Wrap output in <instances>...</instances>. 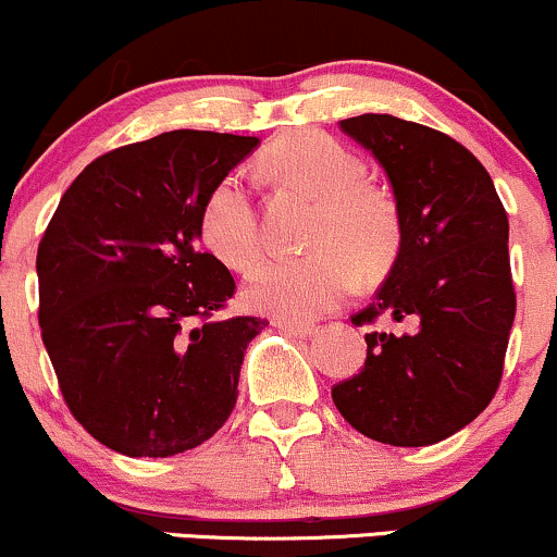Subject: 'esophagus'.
I'll use <instances>...</instances> for the list:
<instances>
[{"label":"esophagus","mask_w":557,"mask_h":557,"mask_svg":"<svg viewBox=\"0 0 557 557\" xmlns=\"http://www.w3.org/2000/svg\"><path fill=\"white\" fill-rule=\"evenodd\" d=\"M272 324L277 330L287 332V335H293V337H311V335H314V324H309V322H293V319H272Z\"/></svg>","instance_id":"1"}]
</instances>
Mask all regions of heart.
Instances as JSON below:
<instances>
[{"label":"heart","mask_w":557,"mask_h":557,"mask_svg":"<svg viewBox=\"0 0 557 557\" xmlns=\"http://www.w3.org/2000/svg\"><path fill=\"white\" fill-rule=\"evenodd\" d=\"M261 168L290 188L319 198L309 230L314 251L270 259L248 277L253 309L280 319H311L354 290L359 270L369 277L393 264L403 243V216L387 188L367 181V164L341 140L317 131L277 138L261 154ZM203 246L233 270L246 272L261 257V225L251 194L230 172L203 198L198 214Z\"/></svg>","instance_id":"1"}]
</instances>
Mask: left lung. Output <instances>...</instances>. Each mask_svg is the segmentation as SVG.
Listing matches in <instances>:
<instances>
[{"mask_svg":"<svg viewBox=\"0 0 557 557\" xmlns=\"http://www.w3.org/2000/svg\"><path fill=\"white\" fill-rule=\"evenodd\" d=\"M341 127L376 157L403 216L398 259L356 327L380 317L411 330H372L361 372L332 400L354 430L385 445L424 447L474 421L500 387L516 317L508 214L490 172L466 146L393 114Z\"/></svg>","mask_w":557,"mask_h":557,"instance_id":"obj_1","label":"left lung"}]
</instances>
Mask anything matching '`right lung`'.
I'll return each instance as SVG.
<instances>
[{
	"instance_id": "obj_1",
	"label": "right lung",
	"mask_w": 557,
	"mask_h": 557,
	"mask_svg": "<svg viewBox=\"0 0 557 557\" xmlns=\"http://www.w3.org/2000/svg\"><path fill=\"white\" fill-rule=\"evenodd\" d=\"M259 140L172 131L94 159L38 243V324L70 413L101 445L168 458L238 398L259 317H220L233 274L198 251L203 198Z\"/></svg>"
}]
</instances>
